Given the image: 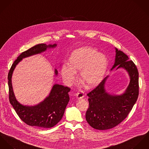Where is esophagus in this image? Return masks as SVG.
<instances>
[{
	"mask_svg": "<svg viewBox=\"0 0 149 149\" xmlns=\"http://www.w3.org/2000/svg\"><path fill=\"white\" fill-rule=\"evenodd\" d=\"M83 97H84V94H83V93L82 91L78 92L77 94V98L78 99H82Z\"/></svg>",
	"mask_w": 149,
	"mask_h": 149,
	"instance_id": "obj_1",
	"label": "esophagus"
}]
</instances>
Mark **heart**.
Instances as JSON below:
<instances>
[{
  "mask_svg": "<svg viewBox=\"0 0 149 149\" xmlns=\"http://www.w3.org/2000/svg\"><path fill=\"white\" fill-rule=\"evenodd\" d=\"M69 64L62 67L61 74L67 84L74 82L76 72L80 71V79L88 88H92L102 80L106 72L108 60L106 55L91 47L75 50L69 58Z\"/></svg>",
  "mask_w": 149,
  "mask_h": 149,
  "instance_id": "1",
  "label": "heart"
}]
</instances>
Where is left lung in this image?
<instances>
[{
  "label": "left lung",
  "mask_w": 149,
  "mask_h": 149,
  "mask_svg": "<svg viewBox=\"0 0 149 149\" xmlns=\"http://www.w3.org/2000/svg\"><path fill=\"white\" fill-rule=\"evenodd\" d=\"M115 62L111 69L122 68L130 77V83L125 91L120 95L110 94L106 91V77L99 85L87 94L89 107L86 113L88 123L97 130L114 127L129 114L139 94V74L132 61L122 51L116 48Z\"/></svg>",
  "instance_id": "left-lung-1"
}]
</instances>
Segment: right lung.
<instances>
[{"label":"right lung","mask_w":149,"mask_h":149,"mask_svg":"<svg viewBox=\"0 0 149 149\" xmlns=\"http://www.w3.org/2000/svg\"><path fill=\"white\" fill-rule=\"evenodd\" d=\"M56 44L42 43L37 45L23 52L15 61L8 75L10 102L19 118L27 125L40 128H50L56 125L62 118L70 97V88L58 84H54L48 97L35 106H24L17 100L12 86V75L17 65L23 59L33 55L40 54L47 49L55 48ZM58 70L55 69V74L58 75Z\"/></svg>","instance_id":"obj_1"}]
</instances>
